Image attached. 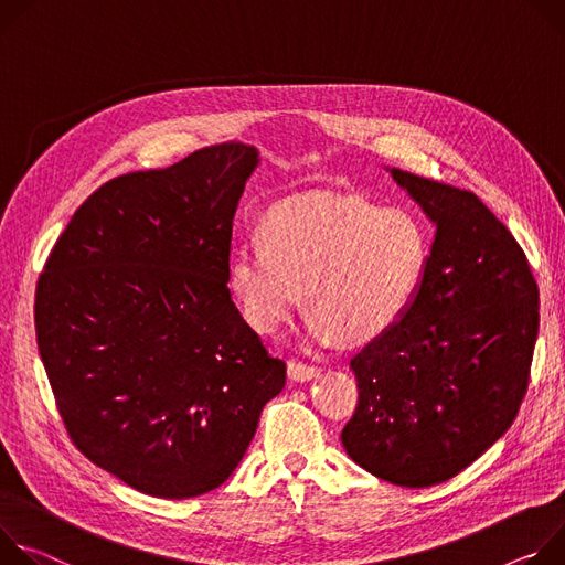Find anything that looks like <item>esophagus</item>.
Returning a JSON list of instances; mask_svg holds the SVG:
<instances>
[{"label": "esophagus", "mask_w": 565, "mask_h": 565, "mask_svg": "<svg viewBox=\"0 0 565 565\" xmlns=\"http://www.w3.org/2000/svg\"><path fill=\"white\" fill-rule=\"evenodd\" d=\"M287 374H289V380H291V382H298V384H302V382L315 380L319 372H317V367H311V365H307V363H300V361H289V363H287Z\"/></svg>", "instance_id": "34e87169"}]
</instances>
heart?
Wrapping results in <instances>:
<instances>
[{
	"label": "heart",
	"mask_w": 565,
	"mask_h": 565,
	"mask_svg": "<svg viewBox=\"0 0 565 565\" xmlns=\"http://www.w3.org/2000/svg\"><path fill=\"white\" fill-rule=\"evenodd\" d=\"M260 239L239 244L228 265L244 319L276 334L305 298L307 337L319 345L391 332L419 294L430 250L411 211L359 195L287 200L267 213Z\"/></svg>",
	"instance_id": "b5f03b06"
}]
</instances>
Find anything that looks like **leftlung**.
<instances>
[{
    "label": "left lung",
    "mask_w": 565,
    "mask_h": 565,
    "mask_svg": "<svg viewBox=\"0 0 565 565\" xmlns=\"http://www.w3.org/2000/svg\"><path fill=\"white\" fill-rule=\"evenodd\" d=\"M433 222L419 294L350 367L359 404L348 456L422 489L478 460L512 426L539 334V289L523 248L473 193L386 168Z\"/></svg>",
    "instance_id": "8db88e82"
}]
</instances>
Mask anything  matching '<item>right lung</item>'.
Masks as SVG:
<instances>
[{"label":"right lung","mask_w":565,"mask_h":565,"mask_svg":"<svg viewBox=\"0 0 565 565\" xmlns=\"http://www.w3.org/2000/svg\"><path fill=\"white\" fill-rule=\"evenodd\" d=\"M258 163V148L228 141L107 181L38 280V348L70 437L154 498L220 487L285 388V361L226 287L233 217Z\"/></svg>","instance_id":"obj_1"}]
</instances>
